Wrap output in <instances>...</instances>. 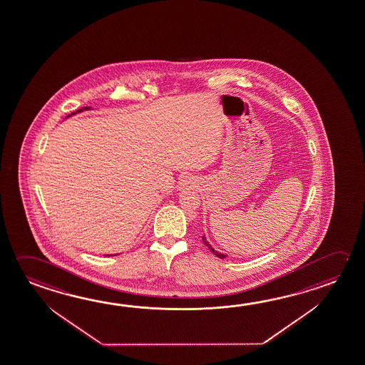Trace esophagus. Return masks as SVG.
<instances>
[{"label":"esophagus","mask_w":365,"mask_h":365,"mask_svg":"<svg viewBox=\"0 0 365 365\" xmlns=\"http://www.w3.org/2000/svg\"><path fill=\"white\" fill-rule=\"evenodd\" d=\"M196 185H197V180H195L191 175H185V177L180 180L178 188H180V191L182 192L191 191L193 188H196Z\"/></svg>","instance_id":"obj_1"}]
</instances>
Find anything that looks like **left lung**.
<instances>
[{"label":"left lung","instance_id":"1","mask_svg":"<svg viewBox=\"0 0 365 365\" xmlns=\"http://www.w3.org/2000/svg\"><path fill=\"white\" fill-rule=\"evenodd\" d=\"M202 242H204L205 246L207 247V249L210 250L211 252L214 254V255L217 256V257H220V259H224V257H227L225 254H222V252H219L217 250L214 249L212 246H211L210 242L206 240V237L202 236Z\"/></svg>","mask_w":365,"mask_h":365}]
</instances>
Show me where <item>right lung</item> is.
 I'll return each mask as SVG.
<instances>
[{"instance_id": "right-lung-1", "label": "right lung", "mask_w": 365, "mask_h": 365, "mask_svg": "<svg viewBox=\"0 0 365 365\" xmlns=\"http://www.w3.org/2000/svg\"><path fill=\"white\" fill-rule=\"evenodd\" d=\"M86 110H90V108H82L81 110H78V111H76V113H73L71 115H74V114H78V113H82V111H86ZM69 115V116H71Z\"/></svg>"}]
</instances>
